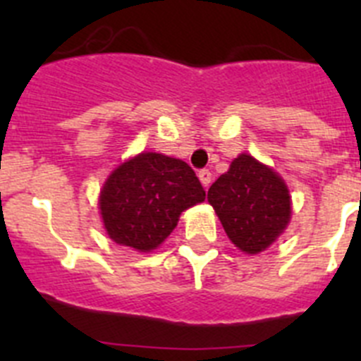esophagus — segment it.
<instances>
[{"instance_id":"esophagus-1","label":"esophagus","mask_w":361,"mask_h":361,"mask_svg":"<svg viewBox=\"0 0 361 361\" xmlns=\"http://www.w3.org/2000/svg\"><path fill=\"white\" fill-rule=\"evenodd\" d=\"M199 178H200V183H202V186L208 188L209 184H212V171H209V170H200L199 171Z\"/></svg>"}]
</instances>
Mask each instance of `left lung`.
Returning a JSON list of instances; mask_svg holds the SVG:
<instances>
[{"mask_svg":"<svg viewBox=\"0 0 361 361\" xmlns=\"http://www.w3.org/2000/svg\"><path fill=\"white\" fill-rule=\"evenodd\" d=\"M208 200L229 240L250 255L273 244L291 219V200L282 178L245 153L212 184Z\"/></svg>","mask_w":361,"mask_h":361,"instance_id":"8db88e82","label":"left lung"}]
</instances>
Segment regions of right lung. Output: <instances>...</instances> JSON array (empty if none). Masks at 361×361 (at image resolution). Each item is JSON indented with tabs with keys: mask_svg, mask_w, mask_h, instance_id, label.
<instances>
[{
	"mask_svg": "<svg viewBox=\"0 0 361 361\" xmlns=\"http://www.w3.org/2000/svg\"><path fill=\"white\" fill-rule=\"evenodd\" d=\"M206 199L184 161L141 153L117 168L101 191V215L111 240L152 251L173 231L184 209Z\"/></svg>",
	"mask_w": 361,
	"mask_h": 361,
	"instance_id": "right-lung-1",
	"label": "right lung"
}]
</instances>
